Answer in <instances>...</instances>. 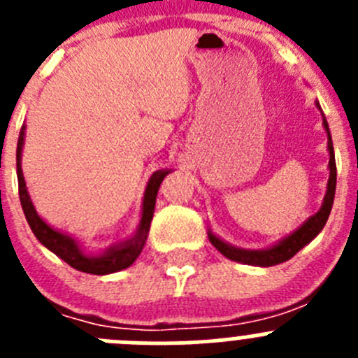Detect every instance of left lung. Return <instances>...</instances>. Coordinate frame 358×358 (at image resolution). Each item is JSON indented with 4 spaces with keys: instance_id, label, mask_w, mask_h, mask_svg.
Returning <instances> with one entry per match:
<instances>
[{
    "instance_id": "8db88e82",
    "label": "left lung",
    "mask_w": 358,
    "mask_h": 358,
    "mask_svg": "<svg viewBox=\"0 0 358 358\" xmlns=\"http://www.w3.org/2000/svg\"><path fill=\"white\" fill-rule=\"evenodd\" d=\"M317 109L321 110L319 102H315ZM322 127L328 134V154H330V161H328V169H330V177H328L327 185V194L322 199V204L319 208V211L312 217H308L301 226L297 227L296 231H292L290 235H287L285 238H281L280 242H276L271 248L265 249H242L236 248V245H231V243L224 242L222 238H218L213 231H208V236H210V242L213 243L217 251L222 252L226 258L233 262H238V264L245 265H256V267H273V265L283 264V262L290 260L296 252L301 251L306 243H310L315 236L319 235L327 224L328 217H330L331 206H334V197H335V185H337V166H335V154H334V143H331V134L330 129H328V122L322 115Z\"/></svg>"
}]
</instances>
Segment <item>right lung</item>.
<instances>
[{"instance_id":"right-lung-1","label":"right lung","mask_w":358,"mask_h":358,"mask_svg":"<svg viewBox=\"0 0 358 358\" xmlns=\"http://www.w3.org/2000/svg\"><path fill=\"white\" fill-rule=\"evenodd\" d=\"M24 131L27 127H21L17 140V150H15V164H17V182H19V201L23 206L24 217L34 231L36 238L43 243L44 248L50 249L53 255H57L66 264L71 265L73 268H77L80 273L96 274V276H103V274H113L123 271V268L131 267L136 262V258L141 255L147 242L148 229H150L152 217H154V208H156V197L159 192V186L163 179L172 172V169L157 170L150 176L147 182L143 194V204H141V218L138 224L134 235L131 238L123 240V242L115 243L110 248L103 249L100 255H87L84 251L80 243L73 236L66 235L62 231H57L50 224H46L39 213L36 211V206L31 202L30 195H28L27 182H24L23 169H21V156H23V145H24Z\"/></svg>"}]
</instances>
